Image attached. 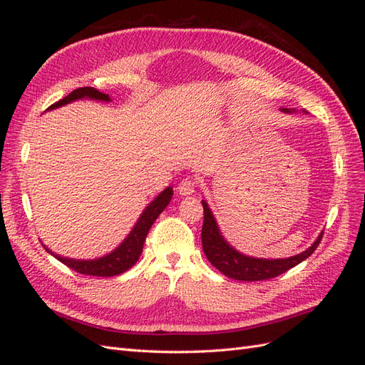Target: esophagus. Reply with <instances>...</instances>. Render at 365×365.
I'll return each mask as SVG.
<instances>
[{
    "label": "esophagus",
    "instance_id": "1",
    "mask_svg": "<svg viewBox=\"0 0 365 365\" xmlns=\"http://www.w3.org/2000/svg\"><path fill=\"white\" fill-rule=\"evenodd\" d=\"M196 184H197V182H196L193 178H185V180H182V181L178 184V187H176V190H178V193H180L181 196H189V195L195 193Z\"/></svg>",
    "mask_w": 365,
    "mask_h": 365
}]
</instances>
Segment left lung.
<instances>
[{
	"mask_svg": "<svg viewBox=\"0 0 365 365\" xmlns=\"http://www.w3.org/2000/svg\"><path fill=\"white\" fill-rule=\"evenodd\" d=\"M284 113H289V109H283ZM204 207V224L201 231V239H202V250L208 262L213 264L216 269H219L224 275L235 280L242 282H259V280H268L274 279L277 275L286 272L288 269L297 267L298 263H302L304 259H307L311 254L317 250L319 242L323 239V235L318 236V239L314 242L311 248L306 251L297 254L294 257L289 259H254L247 257L244 254L237 252L233 247H230L224 237L220 236L219 228L216 220L210 212V208L205 201H202Z\"/></svg>",
	"mask_w": 365,
	"mask_h": 365,
	"instance_id": "1",
	"label": "left lung"
}]
</instances>
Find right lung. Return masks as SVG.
Segmentation results:
<instances>
[{
    "instance_id": "obj_1",
    "label": "right lung",
    "mask_w": 365,
    "mask_h": 365,
    "mask_svg": "<svg viewBox=\"0 0 365 365\" xmlns=\"http://www.w3.org/2000/svg\"><path fill=\"white\" fill-rule=\"evenodd\" d=\"M94 98V101H102V102H109V96L103 94L96 88L91 86H83V88H77V90L71 91L67 97L61 98L59 102L53 103L51 106H48V109H54L59 108L62 105H67L70 102L77 101V98ZM173 190L172 187H168L163 193H160L155 200H153L148 208L143 212V215L140 216L138 222L135 224L134 230L130 231L129 236L123 240L117 250H114L113 252H109L108 256L101 257L97 260H74V259H67V257H61L58 254L51 252L47 247L46 251H48L50 254H53L59 262H62L63 264H67L68 268H71L73 271L83 274V275H96V277H113V275H118L121 272L128 271L129 268L134 267L137 263V260L140 259L141 252H143V245H145L146 236L149 233L150 227L155 222L157 217L161 215L163 210L169 205L170 200H172Z\"/></svg>"
}]
</instances>
